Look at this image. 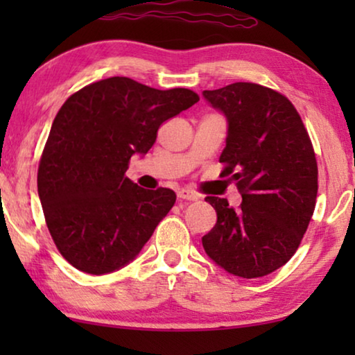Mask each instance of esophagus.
Masks as SVG:
<instances>
[{
    "label": "esophagus",
    "mask_w": 355,
    "mask_h": 355,
    "mask_svg": "<svg viewBox=\"0 0 355 355\" xmlns=\"http://www.w3.org/2000/svg\"><path fill=\"white\" fill-rule=\"evenodd\" d=\"M178 197L181 198V200H189V202H193V200H198V193L196 191H192V189H187V187H182L178 191Z\"/></svg>",
    "instance_id": "1"
}]
</instances>
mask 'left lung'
Masks as SVG:
<instances>
[{"label": "left lung", "mask_w": 355, "mask_h": 355, "mask_svg": "<svg viewBox=\"0 0 355 355\" xmlns=\"http://www.w3.org/2000/svg\"><path fill=\"white\" fill-rule=\"evenodd\" d=\"M203 96L227 118L221 176L242 196L237 210L226 198L205 197L216 225L203 249L227 273L260 278L295 254L313 215L318 166L312 140L294 105L268 87L236 82Z\"/></svg>", "instance_id": "8db88e82"}]
</instances>
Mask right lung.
<instances>
[{
	"label": "right lung",
	"instance_id": "right-lung-1",
	"mask_svg": "<svg viewBox=\"0 0 355 355\" xmlns=\"http://www.w3.org/2000/svg\"><path fill=\"white\" fill-rule=\"evenodd\" d=\"M200 100L189 89L158 90L110 77L77 90L53 121L37 186L48 231L74 268L105 275L142 250L176 202L171 189L145 191L125 178L164 121Z\"/></svg>",
	"mask_w": 355,
	"mask_h": 355
}]
</instances>
